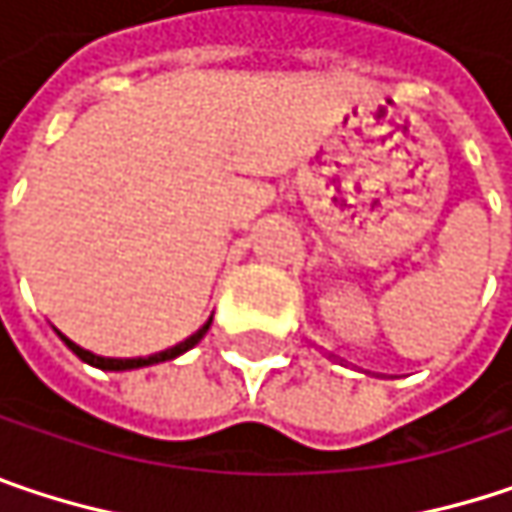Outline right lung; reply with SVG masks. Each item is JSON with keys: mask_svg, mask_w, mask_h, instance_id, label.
Segmentation results:
<instances>
[{"mask_svg": "<svg viewBox=\"0 0 512 512\" xmlns=\"http://www.w3.org/2000/svg\"><path fill=\"white\" fill-rule=\"evenodd\" d=\"M210 322L202 328V331H196L193 337H187L184 343H178V346H172V349L161 351V354H152V357H134V360H117V357H99V354H93V351H84L81 346H75L72 340H67L64 334H58L67 346H70L84 363H90V366H99V369H114V372H122V369H140V366H152V363H163V360H172V357H178V354H184L187 349H193L205 334H208Z\"/></svg>", "mask_w": 512, "mask_h": 512, "instance_id": "1", "label": "right lung"}]
</instances>
